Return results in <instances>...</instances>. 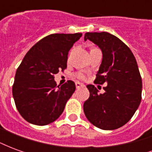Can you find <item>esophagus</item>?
<instances>
[{"label":"esophagus","mask_w":152,"mask_h":152,"mask_svg":"<svg viewBox=\"0 0 152 152\" xmlns=\"http://www.w3.org/2000/svg\"><path fill=\"white\" fill-rule=\"evenodd\" d=\"M76 89H80V88H84V87H85V85L82 84V83L76 82Z\"/></svg>","instance_id":"obj_1"}]
</instances>
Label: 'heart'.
Instances as JSON below:
<instances>
[{
	"mask_svg": "<svg viewBox=\"0 0 152 152\" xmlns=\"http://www.w3.org/2000/svg\"><path fill=\"white\" fill-rule=\"evenodd\" d=\"M76 78H78L79 80H84L86 79V75L82 72H78L76 74Z\"/></svg>",
	"mask_w": 152,
	"mask_h": 152,
	"instance_id": "heart-1",
	"label": "heart"
}]
</instances>
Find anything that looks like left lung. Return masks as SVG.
<instances>
[{
    "label": "left lung",
    "instance_id": "1",
    "mask_svg": "<svg viewBox=\"0 0 152 152\" xmlns=\"http://www.w3.org/2000/svg\"><path fill=\"white\" fill-rule=\"evenodd\" d=\"M84 39L97 45L102 52L94 83L107 84L103 94H99L93 85L87 86L89 98L84 103V112L96 127L115 129L130 120L141 102L142 84L137 61L130 49L108 32H87Z\"/></svg>",
    "mask_w": 152,
    "mask_h": 152
}]
</instances>
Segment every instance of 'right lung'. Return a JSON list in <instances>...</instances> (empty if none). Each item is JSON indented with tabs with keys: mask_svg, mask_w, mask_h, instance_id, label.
I'll return each mask as SVG.
<instances>
[{
	"mask_svg": "<svg viewBox=\"0 0 152 152\" xmlns=\"http://www.w3.org/2000/svg\"><path fill=\"white\" fill-rule=\"evenodd\" d=\"M82 33L51 34L29 50L16 71L12 88L19 114L31 124L46 125L63 113L76 85L58 86L54 74L66 68L67 55Z\"/></svg>",
	"mask_w": 152,
	"mask_h": 152,
	"instance_id": "right-lung-1",
	"label": "right lung"
}]
</instances>
